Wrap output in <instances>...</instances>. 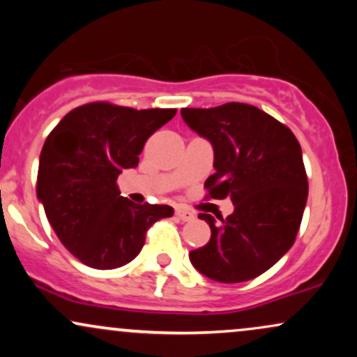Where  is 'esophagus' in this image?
Segmentation results:
<instances>
[{"mask_svg":"<svg viewBox=\"0 0 357 357\" xmlns=\"http://www.w3.org/2000/svg\"><path fill=\"white\" fill-rule=\"evenodd\" d=\"M174 215H176V218L181 220V221H191V220H195V213L184 210V208H176Z\"/></svg>","mask_w":357,"mask_h":357,"instance_id":"34e87169","label":"esophagus"}]
</instances>
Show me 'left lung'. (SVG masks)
Masks as SVG:
<instances>
[{"mask_svg":"<svg viewBox=\"0 0 357 357\" xmlns=\"http://www.w3.org/2000/svg\"><path fill=\"white\" fill-rule=\"evenodd\" d=\"M181 117L213 146L215 174L204 183L208 196L230 198L235 206L220 223L199 213L211 238L190 252L192 267L223 284L252 280L296 241L309 192L301 144L289 127L255 105L181 109Z\"/></svg>","mask_w":357,"mask_h":357,"instance_id":"left-lung-1","label":"left lung"}]
</instances>
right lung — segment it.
<instances>
[{"label":"right lung","mask_w":357,"mask_h":357,"mask_svg":"<svg viewBox=\"0 0 357 357\" xmlns=\"http://www.w3.org/2000/svg\"><path fill=\"white\" fill-rule=\"evenodd\" d=\"M174 114L92 102L70 110L45 141L36 196L63 247L87 267L129 264L151 225L173 216L167 204H136L121 196L117 178L139 165L147 139Z\"/></svg>","instance_id":"obj_1"}]
</instances>
